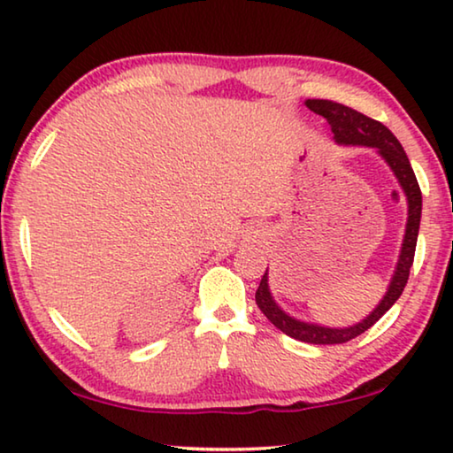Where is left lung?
Masks as SVG:
<instances>
[{
	"label": "left lung",
	"instance_id": "1",
	"mask_svg": "<svg viewBox=\"0 0 453 453\" xmlns=\"http://www.w3.org/2000/svg\"><path fill=\"white\" fill-rule=\"evenodd\" d=\"M307 107L327 119V124L332 126L334 138L335 142H340V144H360L378 148L382 158L388 162L390 168H393V173L396 174V179H399V183L409 201L407 232H404L399 265H396L393 280H390V287L387 295H384V299L380 301V305H378L362 323H357V326L346 329H329L293 319V317L282 313L279 305L273 301V296H270L268 291V276L266 273L262 276L258 291H256V305H258L260 311L266 315V319L273 323L274 327H279L282 334L291 335L295 340L307 343H323V346H327V343H346L366 332V329L372 327L403 295L409 280L411 266H413L417 235H419L421 188L419 183H417L413 166H411L401 142L396 140L395 134L390 132L387 126H382L380 121L364 116V113L352 110V107L337 104V101L332 99H307Z\"/></svg>",
	"mask_w": 453,
	"mask_h": 453
}]
</instances>
